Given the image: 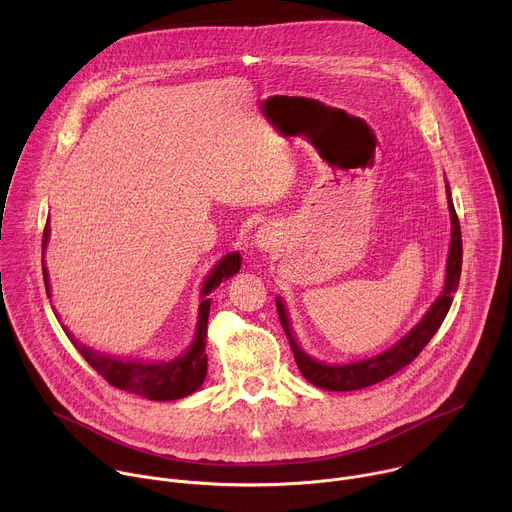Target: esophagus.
<instances>
[{
    "instance_id": "1",
    "label": "esophagus",
    "mask_w": 512,
    "mask_h": 512,
    "mask_svg": "<svg viewBox=\"0 0 512 512\" xmlns=\"http://www.w3.org/2000/svg\"><path fill=\"white\" fill-rule=\"evenodd\" d=\"M277 241H279V233H277L273 227H269V225L261 227V229L257 231V235H255V245H257V249H261V251L273 249V247L277 245Z\"/></svg>"
}]
</instances>
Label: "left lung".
Here are the masks:
<instances>
[{"mask_svg":"<svg viewBox=\"0 0 512 512\" xmlns=\"http://www.w3.org/2000/svg\"><path fill=\"white\" fill-rule=\"evenodd\" d=\"M448 208H450V218H452V241H450V253H448V265H446V285L442 296L433 302V306L427 310V314L421 318V322L411 328L409 334H405L395 346L389 350L373 356V358H364L348 364H326L310 354H306L300 344L296 342L294 334H291L289 320L285 306L281 298L275 300L277 304V314L281 320V326L285 330V336L289 340L291 350H294V358L298 369L302 375L316 387L326 389V391H356L371 387L375 383H381L389 379L391 375L399 373L403 367H407L409 362L417 358V354L425 348V344L433 338V334L440 330L444 318L450 312V306L454 302V294L460 283V273H462V231H460V221L458 214L452 202L450 186H448Z\"/></svg>","mask_w":512,"mask_h":512,"instance_id":"obj_1","label":"left lung"}]
</instances>
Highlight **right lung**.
Returning a JSON list of instances; mask_svg holds the SVG:
<instances>
[{"label": "right lung", "instance_id": "right-lung-1", "mask_svg": "<svg viewBox=\"0 0 512 512\" xmlns=\"http://www.w3.org/2000/svg\"><path fill=\"white\" fill-rule=\"evenodd\" d=\"M50 237L48 225L44 227L42 235V249H46ZM241 267V255L229 253L221 261L216 263V267L210 271L202 285V302L198 308V322H196V334L190 344V348L168 362H141V360H123L115 356L101 354L85 344H81L75 336L68 332L66 326L64 332L70 338V342L75 344V348L83 354V358L91 364V367L113 387L141 395L150 401H176L182 397L192 395L202 381L206 379V324H208V312H210V298H206L216 285L223 279H229L235 275ZM44 273V285H46V294L50 298V283H48V271L42 265ZM54 310V308H52Z\"/></svg>", "mask_w": 512, "mask_h": 512}]
</instances>
